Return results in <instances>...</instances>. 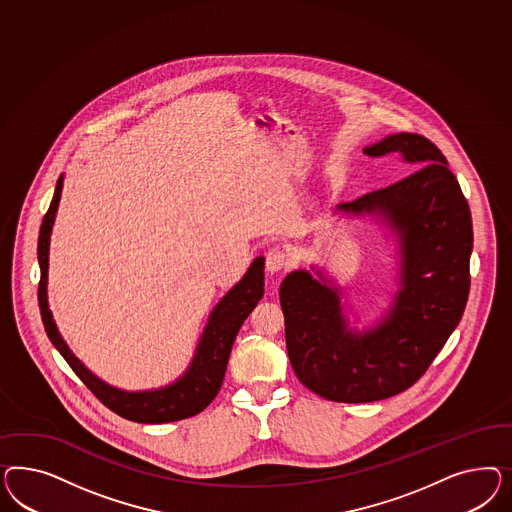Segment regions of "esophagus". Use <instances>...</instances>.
<instances>
[{
	"mask_svg": "<svg viewBox=\"0 0 512 512\" xmlns=\"http://www.w3.org/2000/svg\"><path fill=\"white\" fill-rule=\"evenodd\" d=\"M287 266H289V257L283 249L272 248L266 253V272L268 274H278Z\"/></svg>",
	"mask_w": 512,
	"mask_h": 512,
	"instance_id": "esophagus-1",
	"label": "esophagus"
}]
</instances>
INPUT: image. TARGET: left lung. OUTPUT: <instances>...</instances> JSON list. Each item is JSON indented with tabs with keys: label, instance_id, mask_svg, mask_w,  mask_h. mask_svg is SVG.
<instances>
[{
	"label": "left lung",
	"instance_id": "obj_1",
	"mask_svg": "<svg viewBox=\"0 0 512 512\" xmlns=\"http://www.w3.org/2000/svg\"><path fill=\"white\" fill-rule=\"evenodd\" d=\"M364 154L398 155L416 169L338 204L343 214L383 217L400 238V289L387 317L366 332L351 330L341 291L321 270L317 278L295 270L279 287L291 366L304 387L330 402H377L415 385L460 323L471 281V212L441 150L422 135L396 133Z\"/></svg>",
	"mask_w": 512,
	"mask_h": 512
}]
</instances>
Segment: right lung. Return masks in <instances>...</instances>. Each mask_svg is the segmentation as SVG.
Instances as JSON below:
<instances>
[{
    "label": "right lung",
    "mask_w": 512,
    "mask_h": 512,
    "mask_svg": "<svg viewBox=\"0 0 512 512\" xmlns=\"http://www.w3.org/2000/svg\"><path fill=\"white\" fill-rule=\"evenodd\" d=\"M63 176H60L48 212L43 217V225L39 231L37 257L41 266L39 281V308L43 325L47 330L52 345L60 351L71 370L77 373L80 381L90 388L93 396L114 411L116 415L140 424H161L172 420L189 419L202 409H206L214 400L223 383L227 372V362L233 349L234 338L242 323L248 319L249 313L257 306L264 295V257H257L244 278L240 279L233 289L219 300L214 311L210 313L208 325L202 332L201 341L197 345L195 357L191 360L186 373L169 387L127 392L120 388L110 387L99 377H95L80 360H78L67 343L63 341L52 313L48 310V246L50 233L58 212V204L62 197Z\"/></svg>",
    "instance_id": "1"
}]
</instances>
